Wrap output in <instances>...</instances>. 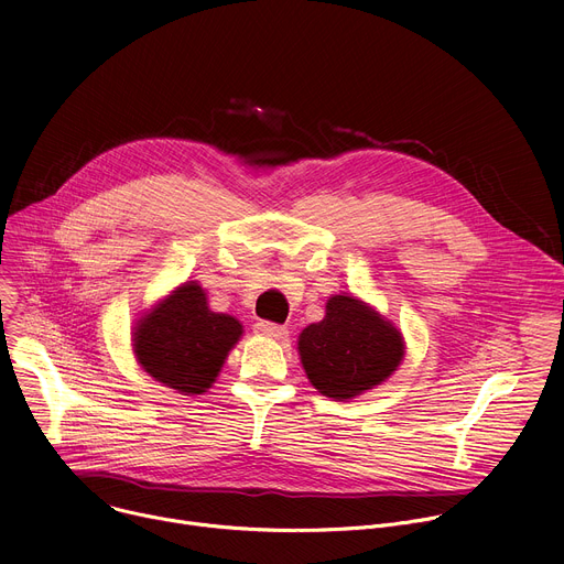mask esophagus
I'll use <instances>...</instances> for the list:
<instances>
[{
	"label": "esophagus",
	"mask_w": 564,
	"mask_h": 564,
	"mask_svg": "<svg viewBox=\"0 0 564 564\" xmlns=\"http://www.w3.org/2000/svg\"><path fill=\"white\" fill-rule=\"evenodd\" d=\"M254 333L261 337H270V339H285L288 337V328L272 324V321H257L254 324Z\"/></svg>",
	"instance_id": "1"
}]
</instances>
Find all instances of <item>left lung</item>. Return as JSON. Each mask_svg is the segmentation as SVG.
Segmentation results:
<instances>
[{
	"label": "left lung",
	"instance_id": "obj_1",
	"mask_svg": "<svg viewBox=\"0 0 564 564\" xmlns=\"http://www.w3.org/2000/svg\"><path fill=\"white\" fill-rule=\"evenodd\" d=\"M299 355L312 386L344 401L388 379L404 357V341L372 307L337 294L326 305V318L301 333Z\"/></svg>",
	"mask_w": 564,
	"mask_h": 564
}]
</instances>
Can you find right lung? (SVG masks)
I'll return each instance as SVG.
<instances>
[{
  "mask_svg": "<svg viewBox=\"0 0 564 564\" xmlns=\"http://www.w3.org/2000/svg\"><path fill=\"white\" fill-rule=\"evenodd\" d=\"M243 326L229 314L207 307L198 283H185L170 294L135 328V357L160 383L185 394L205 392Z\"/></svg>",
  "mask_w": 564,
  "mask_h": 564,
  "instance_id": "1",
  "label": "right lung"
}]
</instances>
